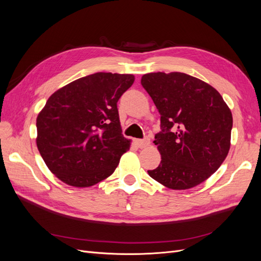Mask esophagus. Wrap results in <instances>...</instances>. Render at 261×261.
<instances>
[{
    "label": "esophagus",
    "instance_id": "34e87169",
    "mask_svg": "<svg viewBox=\"0 0 261 261\" xmlns=\"http://www.w3.org/2000/svg\"><path fill=\"white\" fill-rule=\"evenodd\" d=\"M134 143L138 147V148H145L150 144V139L149 138H145V139H135Z\"/></svg>",
    "mask_w": 261,
    "mask_h": 261
}]
</instances>
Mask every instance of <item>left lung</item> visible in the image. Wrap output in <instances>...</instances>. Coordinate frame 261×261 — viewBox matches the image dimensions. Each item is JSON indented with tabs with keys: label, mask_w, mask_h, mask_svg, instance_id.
<instances>
[{
	"label": "left lung",
	"mask_w": 261,
	"mask_h": 261,
	"mask_svg": "<svg viewBox=\"0 0 261 261\" xmlns=\"http://www.w3.org/2000/svg\"><path fill=\"white\" fill-rule=\"evenodd\" d=\"M141 86L161 115V132L153 141L161 162L148 174L177 191L199 185L230 150L231 110L213 87L184 73H149Z\"/></svg>",
	"instance_id": "8db88e82"
}]
</instances>
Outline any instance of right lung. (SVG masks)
<instances>
[{
	"mask_svg": "<svg viewBox=\"0 0 261 261\" xmlns=\"http://www.w3.org/2000/svg\"><path fill=\"white\" fill-rule=\"evenodd\" d=\"M129 74L94 73L55 91L37 117V147L65 184L89 187L115 171L130 140L122 135L117 101Z\"/></svg>",
	"mask_w": 261,
	"mask_h": 261,
	"instance_id": "add662e5",
	"label": "right lung"
}]
</instances>
